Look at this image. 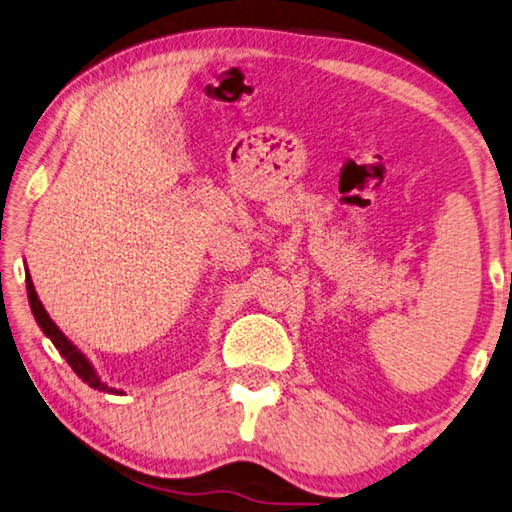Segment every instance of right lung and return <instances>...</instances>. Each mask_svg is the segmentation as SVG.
Masks as SVG:
<instances>
[{
	"mask_svg": "<svg viewBox=\"0 0 512 512\" xmlns=\"http://www.w3.org/2000/svg\"><path fill=\"white\" fill-rule=\"evenodd\" d=\"M25 281H27V295H29V306H31V313H34V318L38 322V327L43 329V334L50 338V341L54 343V348L59 350V355L64 357L70 368L77 373V377H82V382L89 384L91 389H98V391H107V393H119L121 396V389H114V387H107L105 382L100 380V375L96 373V368L91 366V361L84 357V352L77 348V345L73 341H68V336L61 332V329L54 325L52 318L47 316L45 306L41 304V300H38L36 295V288H34V281H31V274L29 270L25 272Z\"/></svg>",
	"mask_w": 512,
	"mask_h": 512,
	"instance_id": "right-lung-1",
	"label": "right lung"
}]
</instances>
